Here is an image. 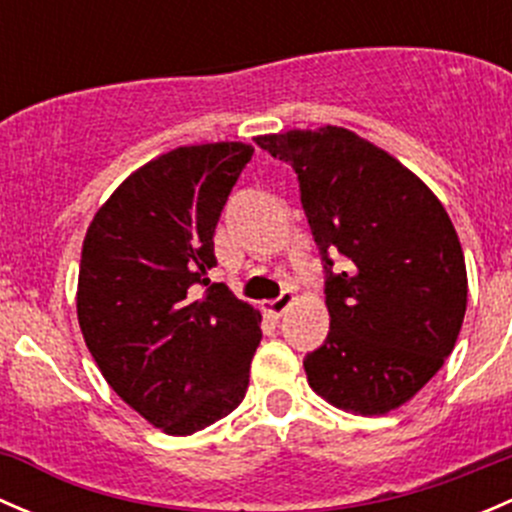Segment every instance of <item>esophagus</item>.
Here are the masks:
<instances>
[{
	"label": "esophagus",
	"instance_id": "1",
	"mask_svg": "<svg viewBox=\"0 0 512 512\" xmlns=\"http://www.w3.org/2000/svg\"><path fill=\"white\" fill-rule=\"evenodd\" d=\"M292 302H294V294L287 289V292H282L277 299H270V302L265 304V309L272 314V317H282V314L287 312V307Z\"/></svg>",
	"mask_w": 512,
	"mask_h": 512
}]
</instances>
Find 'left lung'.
Listing matches in <instances>:
<instances>
[{
  "mask_svg": "<svg viewBox=\"0 0 512 512\" xmlns=\"http://www.w3.org/2000/svg\"><path fill=\"white\" fill-rule=\"evenodd\" d=\"M255 143L297 173L322 255L329 334L304 356L309 386L364 416L399 409L461 332L468 280L456 227L409 168L347 128Z\"/></svg>",
  "mask_w": 512,
  "mask_h": 512,
  "instance_id": "8db88e82",
  "label": "left lung"
}]
</instances>
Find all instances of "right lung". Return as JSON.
Returning <instances> with one entry per match:
<instances>
[{
	"label": "right lung",
	"instance_id": "right-lung-1",
	"mask_svg": "<svg viewBox=\"0 0 512 512\" xmlns=\"http://www.w3.org/2000/svg\"><path fill=\"white\" fill-rule=\"evenodd\" d=\"M245 143L165 153L123 180L86 232L79 324L111 389L153 426L190 436L245 399L260 312L208 275Z\"/></svg>",
	"mask_w": 512,
	"mask_h": 512
}]
</instances>
